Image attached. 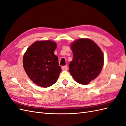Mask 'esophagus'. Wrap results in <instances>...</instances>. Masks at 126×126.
I'll return each mask as SVG.
<instances>
[{
    "label": "esophagus",
    "instance_id": "1",
    "mask_svg": "<svg viewBox=\"0 0 126 126\" xmlns=\"http://www.w3.org/2000/svg\"><path fill=\"white\" fill-rule=\"evenodd\" d=\"M62 70H68V66H67V65H65V66H62Z\"/></svg>",
    "mask_w": 126,
    "mask_h": 126
}]
</instances>
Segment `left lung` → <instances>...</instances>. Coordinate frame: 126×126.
I'll return each instance as SVG.
<instances>
[{
    "instance_id": "left-lung-1",
    "label": "left lung",
    "mask_w": 126,
    "mask_h": 126,
    "mask_svg": "<svg viewBox=\"0 0 126 126\" xmlns=\"http://www.w3.org/2000/svg\"><path fill=\"white\" fill-rule=\"evenodd\" d=\"M73 60L69 64V72L75 81L88 84L100 74L104 63L103 54L92 40L80 38L72 43Z\"/></svg>"
}]
</instances>
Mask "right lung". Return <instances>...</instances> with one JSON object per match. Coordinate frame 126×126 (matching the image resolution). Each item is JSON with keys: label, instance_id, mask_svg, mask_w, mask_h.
I'll list each match as a JSON object with an SVG mask.
<instances>
[{"label": "right lung", "instance_id": "1", "mask_svg": "<svg viewBox=\"0 0 126 126\" xmlns=\"http://www.w3.org/2000/svg\"><path fill=\"white\" fill-rule=\"evenodd\" d=\"M56 47L57 44L51 41H36L24 55V69L38 86L47 88L57 81L62 69L58 57L54 54Z\"/></svg>", "mask_w": 126, "mask_h": 126}]
</instances>
